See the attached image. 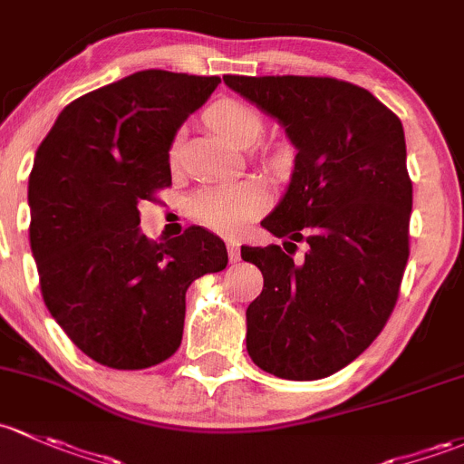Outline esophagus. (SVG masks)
<instances>
[{
  "label": "esophagus",
  "instance_id": "34e87169",
  "mask_svg": "<svg viewBox=\"0 0 464 464\" xmlns=\"http://www.w3.org/2000/svg\"><path fill=\"white\" fill-rule=\"evenodd\" d=\"M227 251H228V260H231V265L240 262V245H237L236 240H227Z\"/></svg>",
  "mask_w": 464,
  "mask_h": 464
}]
</instances>
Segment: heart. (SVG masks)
<instances>
[{
	"label": "heart",
	"mask_w": 464,
	"mask_h": 464,
	"mask_svg": "<svg viewBox=\"0 0 464 464\" xmlns=\"http://www.w3.org/2000/svg\"><path fill=\"white\" fill-rule=\"evenodd\" d=\"M207 121L216 133L222 135L228 144L236 149H248L260 140L265 130V120L251 106L240 102H219L211 106L207 113ZM175 158V150H173ZM265 191L253 179L228 184H211L199 188L188 202L191 216L202 222L204 227L218 233H233L253 216L265 208Z\"/></svg>",
	"instance_id": "heart-1"
}]
</instances>
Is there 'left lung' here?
<instances>
[{
    "instance_id": "8db88e82",
    "label": "left lung",
    "mask_w": 464,
    "mask_h": 464,
    "mask_svg": "<svg viewBox=\"0 0 464 464\" xmlns=\"http://www.w3.org/2000/svg\"><path fill=\"white\" fill-rule=\"evenodd\" d=\"M224 84L294 144L289 187L262 227L294 248L306 242L300 262L277 245L242 246L265 276L246 309V351L277 378H326L378 338L396 306L413 199L402 121L331 77L224 75Z\"/></svg>"
}]
</instances>
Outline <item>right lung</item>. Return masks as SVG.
I'll use <instances>...</instances> for the list:
<instances>
[{
	"label": "right lung",
	"instance_id": "right-lung-1",
	"mask_svg": "<svg viewBox=\"0 0 464 464\" xmlns=\"http://www.w3.org/2000/svg\"><path fill=\"white\" fill-rule=\"evenodd\" d=\"M219 77L149 68L57 115L28 178L31 251L48 311L111 369H146L182 343L187 289L227 266L202 227L153 242L138 204L170 184L169 150Z\"/></svg>",
	"mask_w": 464,
	"mask_h": 464
}]
</instances>
